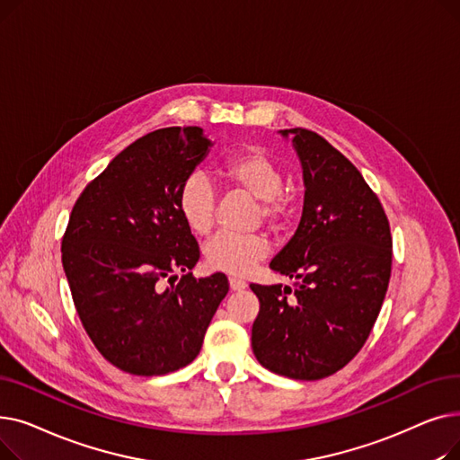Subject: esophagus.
Instances as JSON below:
<instances>
[{
	"label": "esophagus",
	"mask_w": 460,
	"mask_h": 460,
	"mask_svg": "<svg viewBox=\"0 0 460 460\" xmlns=\"http://www.w3.org/2000/svg\"><path fill=\"white\" fill-rule=\"evenodd\" d=\"M229 287H231V291H244L246 281L236 279V278H229Z\"/></svg>",
	"instance_id": "34e87169"
}]
</instances>
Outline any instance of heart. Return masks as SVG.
<instances>
[{"mask_svg": "<svg viewBox=\"0 0 460 460\" xmlns=\"http://www.w3.org/2000/svg\"><path fill=\"white\" fill-rule=\"evenodd\" d=\"M229 190H243L259 199L257 217L272 231L285 229L293 220L295 201L281 190V165L259 147H248L231 155L220 167ZM177 208L186 227L196 234H208L216 224L217 196L212 181L203 172H191L177 193ZM205 264L214 272L246 276L270 253L262 234L233 236L217 234L205 246Z\"/></svg>", "mask_w": 460, "mask_h": 460, "instance_id": "b5f03b06", "label": "heart"}]
</instances>
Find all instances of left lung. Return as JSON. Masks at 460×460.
<instances>
[{
    "instance_id": "8db88e82",
    "label": "left lung",
    "mask_w": 460,
    "mask_h": 460,
    "mask_svg": "<svg viewBox=\"0 0 460 460\" xmlns=\"http://www.w3.org/2000/svg\"><path fill=\"white\" fill-rule=\"evenodd\" d=\"M293 137L304 172V210L296 233L270 269L296 288L257 285L259 315L252 349L259 364L295 380L343 369L367 341L392 276V233L376 193L354 164L319 134Z\"/></svg>"
}]
</instances>
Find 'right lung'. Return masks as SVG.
Wrapping results in <instances>:
<instances>
[{
    "mask_svg": "<svg viewBox=\"0 0 460 460\" xmlns=\"http://www.w3.org/2000/svg\"><path fill=\"white\" fill-rule=\"evenodd\" d=\"M199 127L136 139L80 193L61 243L63 270L80 321L120 371L156 376L196 359L229 291L226 274L196 279V236L177 208L182 181L207 156ZM177 271L185 276L172 288Z\"/></svg>",
    "mask_w": 460,
    "mask_h": 460,
    "instance_id": "obj_1",
    "label": "right lung"
}]
</instances>
